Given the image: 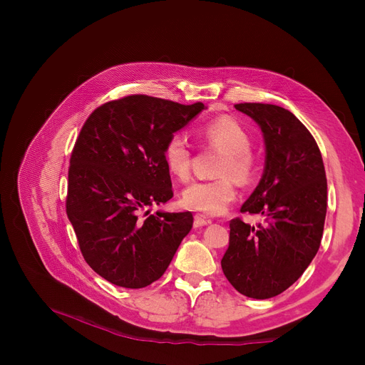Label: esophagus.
<instances>
[{
	"instance_id": "esophagus-1",
	"label": "esophagus",
	"mask_w": 365,
	"mask_h": 365,
	"mask_svg": "<svg viewBox=\"0 0 365 365\" xmlns=\"http://www.w3.org/2000/svg\"><path fill=\"white\" fill-rule=\"evenodd\" d=\"M212 223V219L204 215H195V226H205Z\"/></svg>"
}]
</instances>
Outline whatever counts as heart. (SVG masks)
<instances>
[{
  "label": "heart",
  "mask_w": 365,
  "mask_h": 365,
  "mask_svg": "<svg viewBox=\"0 0 365 365\" xmlns=\"http://www.w3.org/2000/svg\"><path fill=\"white\" fill-rule=\"evenodd\" d=\"M200 139L205 148L222 153L216 167V175L220 178L190 183L183 190L182 204L195 212L219 215L235 200L237 182L241 186L255 182L259 161L250 149V133L238 120L227 115L204 124L200 128ZM163 158L171 176L180 182H186L190 178L194 150L183 134L175 133L167 139Z\"/></svg>",
  "instance_id": "heart-1"
}]
</instances>
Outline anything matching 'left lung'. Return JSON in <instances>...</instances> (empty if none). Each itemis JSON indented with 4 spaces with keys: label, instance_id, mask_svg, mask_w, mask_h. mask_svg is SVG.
<instances>
[{
    "label": "left lung",
    "instance_id": "1",
    "mask_svg": "<svg viewBox=\"0 0 365 365\" xmlns=\"http://www.w3.org/2000/svg\"><path fill=\"white\" fill-rule=\"evenodd\" d=\"M253 118L266 145L263 176L242 207L264 222H229L222 257L227 281L241 294L269 299L293 285L315 257L327 213V179L319 148L294 115L269 103H238Z\"/></svg>",
    "mask_w": 365,
    "mask_h": 365
}]
</instances>
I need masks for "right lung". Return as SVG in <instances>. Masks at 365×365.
Wrapping results in <instances>:
<instances>
[{
  "mask_svg": "<svg viewBox=\"0 0 365 365\" xmlns=\"http://www.w3.org/2000/svg\"><path fill=\"white\" fill-rule=\"evenodd\" d=\"M202 109L131 94L86 120L71 155L66 215L86 262L106 281L143 289L160 279L189 234L190 212L147 215L173 197L167 139Z\"/></svg>",
  "mask_w": 365,
  "mask_h": 365,
  "instance_id": "obj_1",
  "label": "right lung"
}]
</instances>
